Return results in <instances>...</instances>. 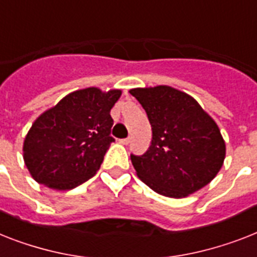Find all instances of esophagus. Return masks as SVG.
I'll list each match as a JSON object with an SVG mask.
<instances>
[{"mask_svg": "<svg viewBox=\"0 0 257 257\" xmlns=\"http://www.w3.org/2000/svg\"><path fill=\"white\" fill-rule=\"evenodd\" d=\"M118 141H120L121 144H124V145H128L129 141H131V139H129V137H126V139H121V140H118Z\"/></svg>", "mask_w": 257, "mask_h": 257, "instance_id": "obj_1", "label": "esophagus"}]
</instances>
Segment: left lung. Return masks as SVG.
Masks as SVG:
<instances>
[{
	"label": "left lung",
	"instance_id": "left-lung-1",
	"mask_svg": "<svg viewBox=\"0 0 257 257\" xmlns=\"http://www.w3.org/2000/svg\"><path fill=\"white\" fill-rule=\"evenodd\" d=\"M129 92L152 125L149 149L141 156L131 154L139 178L170 198L187 197L211 182L224 161L226 144L197 100L168 85Z\"/></svg>",
	"mask_w": 257,
	"mask_h": 257
}]
</instances>
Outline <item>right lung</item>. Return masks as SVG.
I'll list each match as a JSON object with an SVG mask.
<instances>
[{"label": "right lung", "mask_w": 257, "mask_h": 257, "mask_svg": "<svg viewBox=\"0 0 257 257\" xmlns=\"http://www.w3.org/2000/svg\"><path fill=\"white\" fill-rule=\"evenodd\" d=\"M120 96L118 89H80L42 113L24 143L33 178L51 189L71 190L95 176L114 141L109 112Z\"/></svg>", "instance_id": "right-lung-1"}]
</instances>
